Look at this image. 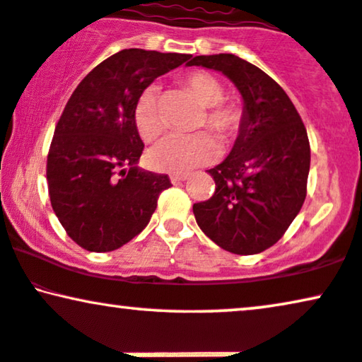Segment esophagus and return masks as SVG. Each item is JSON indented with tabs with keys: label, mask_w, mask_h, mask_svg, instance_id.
<instances>
[{
	"label": "esophagus",
	"mask_w": 362,
	"mask_h": 362,
	"mask_svg": "<svg viewBox=\"0 0 362 362\" xmlns=\"http://www.w3.org/2000/svg\"><path fill=\"white\" fill-rule=\"evenodd\" d=\"M170 177H171V181L175 182V185H176V182H182V181H186L187 177H189V175H186V173H175V175H171Z\"/></svg>",
	"instance_id": "1"
}]
</instances>
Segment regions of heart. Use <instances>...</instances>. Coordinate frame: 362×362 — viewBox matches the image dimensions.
Wrapping results in <instances>:
<instances>
[{"mask_svg": "<svg viewBox=\"0 0 362 362\" xmlns=\"http://www.w3.org/2000/svg\"><path fill=\"white\" fill-rule=\"evenodd\" d=\"M189 95L206 107L201 126H208L219 139L233 141L243 124V110L233 103H223L226 91L223 83L213 74L194 71L181 79ZM134 124L141 138L154 141L166 129L163 112L159 110L156 88L149 86L141 93L134 106ZM218 156V144L209 134L168 136L148 151V163L159 171H187L203 166Z\"/></svg>", "mask_w": 362, "mask_h": 362, "instance_id": "obj_1", "label": "heart"}]
</instances>
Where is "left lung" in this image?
<instances>
[{
	"label": "left lung",
	"mask_w": 362,
	"mask_h": 362,
	"mask_svg": "<svg viewBox=\"0 0 362 362\" xmlns=\"http://www.w3.org/2000/svg\"><path fill=\"white\" fill-rule=\"evenodd\" d=\"M187 66L231 79L244 115L226 159L208 171L214 194L192 206L196 223L223 250L257 255L279 241L306 199V128L284 89L246 59L226 53L194 56Z\"/></svg>",
	"instance_id": "1"
}]
</instances>
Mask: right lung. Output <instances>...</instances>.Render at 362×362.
Listing matches in <instances>:
<instances>
[{
  "mask_svg": "<svg viewBox=\"0 0 362 362\" xmlns=\"http://www.w3.org/2000/svg\"><path fill=\"white\" fill-rule=\"evenodd\" d=\"M191 54L123 49L89 71L54 129L46 180L61 226L93 252L115 251L143 231L171 186L138 168L143 141L134 124L141 93Z\"/></svg>",
  "mask_w": 362,
  "mask_h": 362,
  "instance_id": "obj_1",
  "label": "right lung"
}]
</instances>
